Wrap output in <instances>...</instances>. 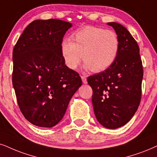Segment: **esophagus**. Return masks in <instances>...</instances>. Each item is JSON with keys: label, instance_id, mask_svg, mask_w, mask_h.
Listing matches in <instances>:
<instances>
[{"label": "esophagus", "instance_id": "1", "mask_svg": "<svg viewBox=\"0 0 157 157\" xmlns=\"http://www.w3.org/2000/svg\"><path fill=\"white\" fill-rule=\"evenodd\" d=\"M81 79H82V82L84 83V84H87V78H86V77H85V76H81Z\"/></svg>", "mask_w": 157, "mask_h": 157}]
</instances>
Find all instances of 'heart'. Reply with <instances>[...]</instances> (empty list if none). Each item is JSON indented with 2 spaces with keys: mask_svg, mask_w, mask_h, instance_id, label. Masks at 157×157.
<instances>
[{
  "mask_svg": "<svg viewBox=\"0 0 157 157\" xmlns=\"http://www.w3.org/2000/svg\"><path fill=\"white\" fill-rule=\"evenodd\" d=\"M72 37L73 41L65 38L60 45L61 56L69 69H76L82 58L86 70L101 72L116 60L120 40L114 32L87 26L75 32Z\"/></svg>",
  "mask_w": 157,
  "mask_h": 157,
  "instance_id": "b5f03b06",
  "label": "heart"
}]
</instances>
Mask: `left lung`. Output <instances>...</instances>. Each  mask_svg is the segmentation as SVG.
<instances>
[{"label": "left lung", "instance_id": "1", "mask_svg": "<svg viewBox=\"0 0 157 157\" xmlns=\"http://www.w3.org/2000/svg\"><path fill=\"white\" fill-rule=\"evenodd\" d=\"M120 40L116 60L104 72L88 77L93 89L96 117L105 128L116 129L131 120L141 98L143 65L139 47L125 27L109 22Z\"/></svg>", "mask_w": 157, "mask_h": 157}]
</instances>
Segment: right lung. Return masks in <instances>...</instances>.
I'll return each mask as SVG.
<instances>
[{
	"mask_svg": "<svg viewBox=\"0 0 157 157\" xmlns=\"http://www.w3.org/2000/svg\"><path fill=\"white\" fill-rule=\"evenodd\" d=\"M72 24L35 20L13 50L12 83L24 117L34 125L52 128L61 120L82 85L77 72L65 65L60 45Z\"/></svg>",
	"mask_w": 157,
	"mask_h": 157,
	"instance_id": "add662e5",
	"label": "right lung"
}]
</instances>
